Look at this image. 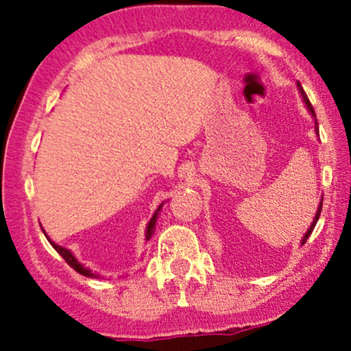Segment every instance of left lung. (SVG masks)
<instances>
[{
	"label": "left lung",
	"instance_id": "8db88e82",
	"mask_svg": "<svg viewBox=\"0 0 351 351\" xmlns=\"http://www.w3.org/2000/svg\"><path fill=\"white\" fill-rule=\"evenodd\" d=\"M297 88H299V91H300V97H302V100H304V105H306L307 110H309V112H311V115H313V119H314V129H316V134H317V136H319V130H317V120H316V113H314V108H313V105H311L309 98H307V97H306V93H304V90H302V86H300V83H297ZM321 208H323V198H321L319 205H317V212H316V215H314V221L311 222L309 229H307V231H306V234H304V238H302V241H300V244H304V243H306V241H307V238H309V236L313 234L314 228H316V222H317V219H319V215H321Z\"/></svg>",
	"mask_w": 351,
	"mask_h": 351
}]
</instances>
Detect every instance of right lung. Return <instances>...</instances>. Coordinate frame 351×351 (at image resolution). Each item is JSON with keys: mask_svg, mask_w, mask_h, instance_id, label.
<instances>
[{"mask_svg": "<svg viewBox=\"0 0 351 351\" xmlns=\"http://www.w3.org/2000/svg\"><path fill=\"white\" fill-rule=\"evenodd\" d=\"M161 208H162V204L159 205L158 208H156V212L153 214V217H151V221L147 222V228H146V241H149V239L153 238L154 229H156V222H158V215H159V212H161ZM42 231H44V229H42ZM44 234H45V238L49 239V243L52 244V247H54V250L58 251V253L61 254L62 258H64L66 263L69 265L71 268H74V270H76L77 274H81V275H83V277H88V278H100V275L95 274V271H91L90 268L83 267V265H81L80 261L76 260V256H74V254L71 253V250H67V247H62V246H59V244H56L54 241H52L51 238H49L47 232H45V231H44Z\"/></svg>", "mask_w": 351, "mask_h": 351, "instance_id": "1", "label": "right lung"}]
</instances>
